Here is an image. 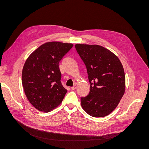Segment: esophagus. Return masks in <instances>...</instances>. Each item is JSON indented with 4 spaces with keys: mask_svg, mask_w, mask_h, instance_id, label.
<instances>
[{
    "mask_svg": "<svg viewBox=\"0 0 149 149\" xmlns=\"http://www.w3.org/2000/svg\"><path fill=\"white\" fill-rule=\"evenodd\" d=\"M76 88H77V85L76 84H74L72 87H71L72 90H75Z\"/></svg>",
    "mask_w": 149,
    "mask_h": 149,
    "instance_id": "obj_1",
    "label": "esophagus"
}]
</instances>
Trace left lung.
Segmentation results:
<instances>
[{"label": "left lung", "mask_w": 149, "mask_h": 149, "mask_svg": "<svg viewBox=\"0 0 149 149\" xmlns=\"http://www.w3.org/2000/svg\"><path fill=\"white\" fill-rule=\"evenodd\" d=\"M75 49L87 69L89 95L81 98L84 111L93 117H104L118 105L125 86L123 66L116 56L97 45L76 44Z\"/></svg>", "instance_id": "8db88e82"}]
</instances>
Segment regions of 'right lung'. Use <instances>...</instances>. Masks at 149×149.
<instances>
[{
    "mask_svg": "<svg viewBox=\"0 0 149 149\" xmlns=\"http://www.w3.org/2000/svg\"><path fill=\"white\" fill-rule=\"evenodd\" d=\"M72 43L47 42L36 49L23 66L22 81L25 95L37 110L48 112L62 102L67 90L61 83L60 61Z\"/></svg>",
    "mask_w": 149,
    "mask_h": 149,
    "instance_id": "right-lung-1",
    "label": "right lung"
}]
</instances>
